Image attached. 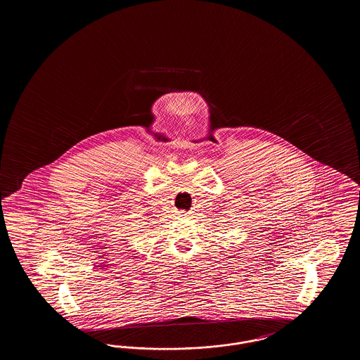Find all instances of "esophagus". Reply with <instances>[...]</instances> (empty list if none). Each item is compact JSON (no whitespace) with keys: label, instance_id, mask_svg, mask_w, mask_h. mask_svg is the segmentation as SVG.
I'll use <instances>...</instances> for the list:
<instances>
[{"label":"esophagus","instance_id":"esophagus-1","mask_svg":"<svg viewBox=\"0 0 360 360\" xmlns=\"http://www.w3.org/2000/svg\"><path fill=\"white\" fill-rule=\"evenodd\" d=\"M179 217H186V212H185V210L179 212Z\"/></svg>","mask_w":360,"mask_h":360}]
</instances>
